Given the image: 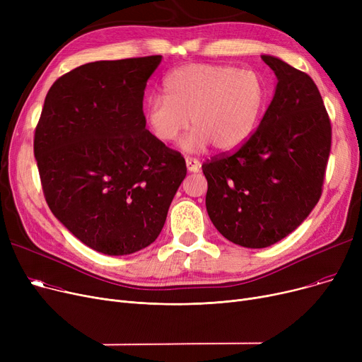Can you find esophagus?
I'll use <instances>...</instances> for the list:
<instances>
[{"mask_svg":"<svg viewBox=\"0 0 362 362\" xmlns=\"http://www.w3.org/2000/svg\"><path fill=\"white\" fill-rule=\"evenodd\" d=\"M186 167H187V171H191V173H195V171H199L201 168V163L199 160L197 158H191V157H186Z\"/></svg>","mask_w":362,"mask_h":362,"instance_id":"esophagus-1","label":"esophagus"}]
</instances>
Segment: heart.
Wrapping results in <instances>:
<instances>
[{"label": "heart", "mask_w": 362, "mask_h": 362, "mask_svg": "<svg viewBox=\"0 0 362 362\" xmlns=\"http://www.w3.org/2000/svg\"><path fill=\"white\" fill-rule=\"evenodd\" d=\"M165 97L146 101V123L158 141H176L189 126L194 130L182 141L187 152L214 145L227 152L242 146L255 132L267 104V86L254 70L233 66L187 64L164 81Z\"/></svg>", "instance_id": "b5f03b06"}]
</instances>
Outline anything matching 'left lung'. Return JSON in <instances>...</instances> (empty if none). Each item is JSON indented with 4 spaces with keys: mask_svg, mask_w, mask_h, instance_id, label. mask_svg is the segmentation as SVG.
<instances>
[{
    "mask_svg": "<svg viewBox=\"0 0 362 362\" xmlns=\"http://www.w3.org/2000/svg\"><path fill=\"white\" fill-rule=\"evenodd\" d=\"M261 59L277 85L259 126L235 154L202 164L208 216L226 239L245 248H267L310 216L332 145L330 119L314 81L277 57Z\"/></svg>",
    "mask_w": 362,
    "mask_h": 362,
    "instance_id": "8db88e82",
    "label": "left lung"
}]
</instances>
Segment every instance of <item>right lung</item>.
<instances>
[{
  "instance_id": "add662e5",
  "label": "right lung",
  "mask_w": 362,
  "mask_h": 362,
  "mask_svg": "<svg viewBox=\"0 0 362 362\" xmlns=\"http://www.w3.org/2000/svg\"><path fill=\"white\" fill-rule=\"evenodd\" d=\"M161 59L76 67L49 88L35 130L49 210L105 255H129L154 242L186 176L180 152L145 129L144 90Z\"/></svg>"
}]
</instances>
